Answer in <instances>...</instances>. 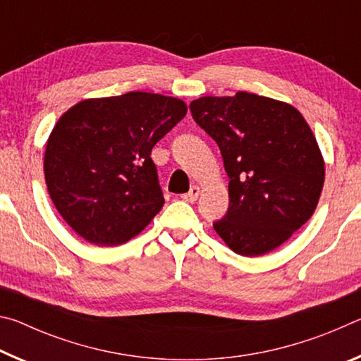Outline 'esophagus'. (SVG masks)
Here are the masks:
<instances>
[{
    "mask_svg": "<svg viewBox=\"0 0 361 361\" xmlns=\"http://www.w3.org/2000/svg\"><path fill=\"white\" fill-rule=\"evenodd\" d=\"M200 195V188L199 186H192L191 189H189V192L183 194L181 197L188 200V202H194V200H197V197Z\"/></svg>",
    "mask_w": 361,
    "mask_h": 361,
    "instance_id": "34e87169",
    "label": "esophagus"
}]
</instances>
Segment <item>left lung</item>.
<instances>
[{
  "mask_svg": "<svg viewBox=\"0 0 361 361\" xmlns=\"http://www.w3.org/2000/svg\"><path fill=\"white\" fill-rule=\"evenodd\" d=\"M189 109L229 176V209L213 228L237 255L276 250L312 216L325 181L307 122L288 103L248 92L202 97Z\"/></svg>",
  "mask_w": 361,
  "mask_h": 361,
  "instance_id": "left-lung-1",
  "label": "left lung"
}]
</instances>
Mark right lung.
I'll list each match as a JSON object with an SVG mask.
<instances>
[{
  "label": "right lung",
  "instance_id": "add662e5",
  "mask_svg": "<svg viewBox=\"0 0 361 361\" xmlns=\"http://www.w3.org/2000/svg\"><path fill=\"white\" fill-rule=\"evenodd\" d=\"M188 111L173 97L127 92L82 100L47 140L49 195L70 228L94 245L129 242L164 205L151 149Z\"/></svg>",
  "mask_w": 361,
  "mask_h": 361
}]
</instances>
